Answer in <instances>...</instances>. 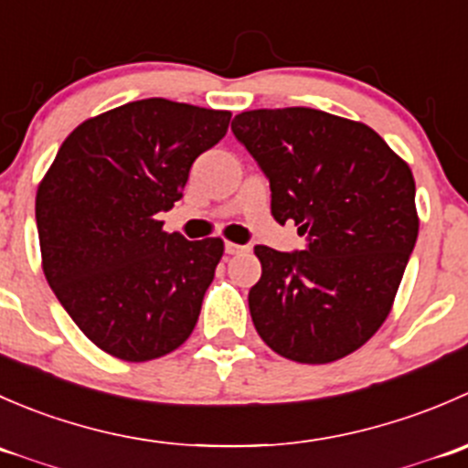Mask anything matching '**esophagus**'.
<instances>
[{
    "mask_svg": "<svg viewBox=\"0 0 468 468\" xmlns=\"http://www.w3.org/2000/svg\"><path fill=\"white\" fill-rule=\"evenodd\" d=\"M224 249H226V253H229V256H238V253L249 251V247H244V244H235V242H226Z\"/></svg>",
    "mask_w": 468,
    "mask_h": 468,
    "instance_id": "1",
    "label": "esophagus"
}]
</instances>
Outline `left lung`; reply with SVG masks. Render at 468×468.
I'll use <instances>...</instances> for the list:
<instances>
[{
    "mask_svg": "<svg viewBox=\"0 0 468 468\" xmlns=\"http://www.w3.org/2000/svg\"><path fill=\"white\" fill-rule=\"evenodd\" d=\"M230 129L269 178L273 219L308 235L303 251L253 249L258 335L301 365L357 351L389 314L417 242L408 163L362 122L314 108L247 111Z\"/></svg>",
    "mask_w": 468,
    "mask_h": 468,
    "instance_id": "1",
    "label": "left lung"
}]
</instances>
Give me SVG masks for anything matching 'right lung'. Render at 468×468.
<instances>
[{"mask_svg": "<svg viewBox=\"0 0 468 468\" xmlns=\"http://www.w3.org/2000/svg\"><path fill=\"white\" fill-rule=\"evenodd\" d=\"M229 122V111L160 97L124 103L79 124L37 186L42 271L101 351L155 360L195 330L224 242L165 233L158 212Z\"/></svg>", "mask_w": 468, "mask_h": 468, "instance_id": "1", "label": "right lung"}]
</instances>
